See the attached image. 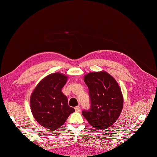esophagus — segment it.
Masks as SVG:
<instances>
[{
  "instance_id": "esophagus-1",
  "label": "esophagus",
  "mask_w": 157,
  "mask_h": 157,
  "mask_svg": "<svg viewBox=\"0 0 157 157\" xmlns=\"http://www.w3.org/2000/svg\"><path fill=\"white\" fill-rule=\"evenodd\" d=\"M75 111H79V110H80V106H75Z\"/></svg>"
}]
</instances>
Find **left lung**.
<instances>
[{
    "label": "left lung",
    "instance_id": "8db88e82",
    "mask_svg": "<svg viewBox=\"0 0 157 157\" xmlns=\"http://www.w3.org/2000/svg\"><path fill=\"white\" fill-rule=\"evenodd\" d=\"M89 89L91 106L82 115L92 126L106 129L114 123L122 111L123 94L118 83L105 71L91 72L84 78Z\"/></svg>",
    "mask_w": 157,
    "mask_h": 157
}]
</instances>
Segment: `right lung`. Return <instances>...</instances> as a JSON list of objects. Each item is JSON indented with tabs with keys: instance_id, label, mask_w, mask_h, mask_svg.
Instances as JSON below:
<instances>
[{
	"instance_id": "1",
	"label": "right lung",
	"mask_w": 157,
	"mask_h": 157,
	"mask_svg": "<svg viewBox=\"0 0 157 157\" xmlns=\"http://www.w3.org/2000/svg\"><path fill=\"white\" fill-rule=\"evenodd\" d=\"M67 78L62 73H52L42 79L32 93V115L40 125L48 129L59 128L75 111L61 90Z\"/></svg>"
}]
</instances>
